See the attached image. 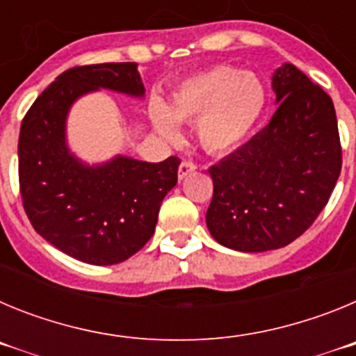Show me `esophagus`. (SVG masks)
<instances>
[{"mask_svg": "<svg viewBox=\"0 0 356 356\" xmlns=\"http://www.w3.org/2000/svg\"><path fill=\"white\" fill-rule=\"evenodd\" d=\"M197 165L194 162H191V160H184V162L180 163V168H178V178L180 180H184L185 176L191 175L193 171H196Z\"/></svg>", "mask_w": 356, "mask_h": 356, "instance_id": "esophagus-1", "label": "esophagus"}]
</instances>
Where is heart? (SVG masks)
<instances>
[{"instance_id":"heart-1","label":"heart","mask_w":356,"mask_h":356,"mask_svg":"<svg viewBox=\"0 0 356 356\" xmlns=\"http://www.w3.org/2000/svg\"><path fill=\"white\" fill-rule=\"evenodd\" d=\"M267 94L254 74L216 65L187 78L171 94L168 106L153 102L151 121L169 140L178 139L176 121H196V137L210 153L237 147L253 131L266 110Z\"/></svg>"}]
</instances>
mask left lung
Wrapping results in <instances>:
<instances>
[{
  "label": "left lung",
  "mask_w": 356,
  "mask_h": 356,
  "mask_svg": "<svg viewBox=\"0 0 356 356\" xmlns=\"http://www.w3.org/2000/svg\"><path fill=\"white\" fill-rule=\"evenodd\" d=\"M278 110L250 143L209 169L207 226L229 250H278L305 234L342 168L332 97L292 64L273 74Z\"/></svg>",
  "instance_id": "left-lung-1"
}]
</instances>
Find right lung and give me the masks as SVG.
Wrapping results in <instances>:
<instances>
[{"label": "right lung", "instance_id": "1", "mask_svg": "<svg viewBox=\"0 0 356 356\" xmlns=\"http://www.w3.org/2000/svg\"><path fill=\"white\" fill-rule=\"evenodd\" d=\"M97 89L144 96L135 62L67 69L37 97L19 134V188L37 234L92 266L130 259L155 234L162 200L178 181V156L159 163L115 156L81 163L65 144L78 97Z\"/></svg>", "mask_w": 356, "mask_h": 356}]
</instances>
